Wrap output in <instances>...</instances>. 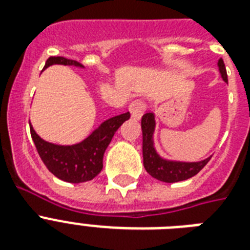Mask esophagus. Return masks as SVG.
Listing matches in <instances>:
<instances>
[{"instance_id":"34e87169","label":"esophagus","mask_w":250,"mask_h":250,"mask_svg":"<svg viewBox=\"0 0 250 250\" xmlns=\"http://www.w3.org/2000/svg\"><path fill=\"white\" fill-rule=\"evenodd\" d=\"M128 109L133 119H140L145 111V104L143 101H140V100H136V101H133L129 105Z\"/></svg>"}]
</instances>
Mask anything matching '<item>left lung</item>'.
Wrapping results in <instances>:
<instances>
[{"instance_id": "obj_1", "label": "left lung", "mask_w": 250, "mask_h": 250, "mask_svg": "<svg viewBox=\"0 0 250 250\" xmlns=\"http://www.w3.org/2000/svg\"><path fill=\"white\" fill-rule=\"evenodd\" d=\"M218 68L222 79L229 83L223 60L218 61ZM141 129H143V158L144 167L149 175L157 180L165 183H176L192 178L205 167L211 157L198 162H180V161L165 160L157 153L153 141V133L156 129V118L153 113H146L141 118Z\"/></svg>"}]
</instances>
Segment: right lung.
Instances as JSON below:
<instances>
[{"label": "right lung", "instance_id": "1", "mask_svg": "<svg viewBox=\"0 0 250 250\" xmlns=\"http://www.w3.org/2000/svg\"><path fill=\"white\" fill-rule=\"evenodd\" d=\"M52 64L83 67L78 61L67 60L64 57H50L44 68ZM129 117V113H125L110 118L98 125L82 143L74 145L52 144L42 140L35 132L32 125H29V129L39 156L53 175L64 182L83 183L92 180L101 172L106 148L109 146L114 133Z\"/></svg>", "mask_w": 250, "mask_h": 250}]
</instances>
